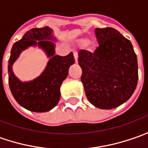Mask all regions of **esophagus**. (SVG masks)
I'll list each match as a JSON object with an SVG mask.
<instances>
[{"mask_svg": "<svg viewBox=\"0 0 148 148\" xmlns=\"http://www.w3.org/2000/svg\"><path fill=\"white\" fill-rule=\"evenodd\" d=\"M74 59H75V62L77 63V61H78V53L77 52H74Z\"/></svg>", "mask_w": 148, "mask_h": 148, "instance_id": "34e87169", "label": "esophagus"}]
</instances>
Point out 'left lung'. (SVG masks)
<instances>
[{
  "mask_svg": "<svg viewBox=\"0 0 148 148\" xmlns=\"http://www.w3.org/2000/svg\"><path fill=\"white\" fill-rule=\"evenodd\" d=\"M99 46L79 51V64L87 99L110 110L129 100L138 80L137 58L130 40L112 27L95 28Z\"/></svg>",
  "mask_w": 148,
  "mask_h": 148,
  "instance_id": "1",
  "label": "left lung"
}]
</instances>
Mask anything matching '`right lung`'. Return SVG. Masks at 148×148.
Returning a JSON list of instances; mask_svg holds the SVG:
<instances>
[{
	"label": "right lung",
	"mask_w": 148,
	"mask_h": 148,
	"mask_svg": "<svg viewBox=\"0 0 148 148\" xmlns=\"http://www.w3.org/2000/svg\"><path fill=\"white\" fill-rule=\"evenodd\" d=\"M45 39H53L52 30L48 27L27 31L22 39L13 44L8 61V82L13 97L22 107L35 112L48 111L56 106L60 99V86L68 76L69 67L74 64L73 53L64 57L54 55V44ZM37 44L51 58L39 77L31 82L22 83L14 75L11 66L22 51Z\"/></svg>",
	"instance_id": "right-lung-1"
}]
</instances>
